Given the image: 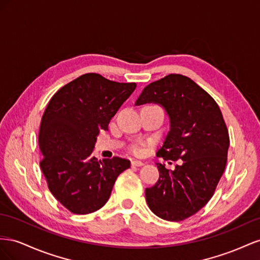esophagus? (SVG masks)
<instances>
[{
	"label": "esophagus",
	"instance_id": "34e87169",
	"mask_svg": "<svg viewBox=\"0 0 260 260\" xmlns=\"http://www.w3.org/2000/svg\"><path fill=\"white\" fill-rule=\"evenodd\" d=\"M132 166L133 167H142V166H144V162L140 161V160H133Z\"/></svg>",
	"mask_w": 260,
	"mask_h": 260
}]
</instances>
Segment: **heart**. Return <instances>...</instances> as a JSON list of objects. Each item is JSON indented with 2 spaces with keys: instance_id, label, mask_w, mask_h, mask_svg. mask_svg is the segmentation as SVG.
<instances>
[{
  "instance_id": "1",
  "label": "heart",
  "mask_w": 260,
  "mask_h": 260,
  "mask_svg": "<svg viewBox=\"0 0 260 260\" xmlns=\"http://www.w3.org/2000/svg\"><path fill=\"white\" fill-rule=\"evenodd\" d=\"M132 150H133V152H134V153H139L140 151H142V149H140L139 146H134V147L132 148Z\"/></svg>"
}]
</instances>
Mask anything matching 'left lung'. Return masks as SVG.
Masks as SVG:
<instances>
[{
	"label": "left lung",
	"mask_w": 260,
	"mask_h": 260,
	"mask_svg": "<svg viewBox=\"0 0 260 260\" xmlns=\"http://www.w3.org/2000/svg\"><path fill=\"white\" fill-rule=\"evenodd\" d=\"M145 103L161 106L170 120L158 157L183 160L173 171L157 163L160 176L146 188L147 204L159 218L181 221L209 202L224 172L230 146L226 125L211 95L180 74L146 86L135 106Z\"/></svg>",
	"instance_id": "left-lung-1"
}]
</instances>
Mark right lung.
I'll return each mask as SVG.
<instances>
[{"mask_svg":"<svg viewBox=\"0 0 260 260\" xmlns=\"http://www.w3.org/2000/svg\"><path fill=\"white\" fill-rule=\"evenodd\" d=\"M135 83H116L89 73L62 87L48 103L39 132L42 173L53 196L73 213L100 209L124 170L126 159L92 155L100 131L108 125Z\"/></svg>","mask_w":260,"mask_h":260,"instance_id":"add662e5","label":"right lung"}]
</instances>
